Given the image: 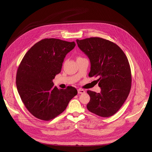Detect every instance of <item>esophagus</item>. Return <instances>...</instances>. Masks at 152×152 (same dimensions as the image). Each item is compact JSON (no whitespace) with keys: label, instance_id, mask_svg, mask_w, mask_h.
I'll return each instance as SVG.
<instances>
[{"label":"esophagus","instance_id":"esophagus-1","mask_svg":"<svg viewBox=\"0 0 152 152\" xmlns=\"http://www.w3.org/2000/svg\"><path fill=\"white\" fill-rule=\"evenodd\" d=\"M77 93H78V94H83L85 93V91L82 89H78Z\"/></svg>","mask_w":152,"mask_h":152}]
</instances>
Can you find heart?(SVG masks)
<instances>
[{
    "label": "heart",
    "instance_id": "obj_1",
    "mask_svg": "<svg viewBox=\"0 0 152 152\" xmlns=\"http://www.w3.org/2000/svg\"><path fill=\"white\" fill-rule=\"evenodd\" d=\"M80 58V57H79V58Z\"/></svg>",
    "mask_w": 152,
    "mask_h": 152
}]
</instances>
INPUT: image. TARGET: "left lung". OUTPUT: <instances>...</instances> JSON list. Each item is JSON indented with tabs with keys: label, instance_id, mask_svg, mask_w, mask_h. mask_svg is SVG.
<instances>
[{
	"label": "left lung",
	"instance_id": "obj_1",
	"mask_svg": "<svg viewBox=\"0 0 152 152\" xmlns=\"http://www.w3.org/2000/svg\"><path fill=\"white\" fill-rule=\"evenodd\" d=\"M79 49L91 62L90 77H99L100 93L90 90V100L86 107L99 116L115 114L127 98L131 88L132 76L124 52L112 41L99 37L76 39Z\"/></svg>",
	"mask_w": 152,
	"mask_h": 152
}]
</instances>
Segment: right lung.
Returning <instances> with one entry per match:
<instances>
[{
    "label": "right lung",
    "mask_w": 152,
    "mask_h": 152,
    "mask_svg": "<svg viewBox=\"0 0 152 152\" xmlns=\"http://www.w3.org/2000/svg\"><path fill=\"white\" fill-rule=\"evenodd\" d=\"M75 46L74 41L45 38L35 44L21 60L16 75L17 88L26 109L36 118L53 119L77 95L73 86L58 89L52 81L61 72L66 55Z\"/></svg>",
    "instance_id": "1"
}]
</instances>
